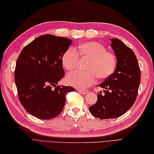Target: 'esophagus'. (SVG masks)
<instances>
[{"label":"esophagus","instance_id":"34e87169","mask_svg":"<svg viewBox=\"0 0 154 154\" xmlns=\"http://www.w3.org/2000/svg\"><path fill=\"white\" fill-rule=\"evenodd\" d=\"M78 91H79V92L81 93V94H87L88 92H89V91H88L87 89H78Z\"/></svg>","mask_w":154,"mask_h":154}]
</instances>
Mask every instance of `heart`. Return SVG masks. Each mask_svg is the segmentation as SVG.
I'll return each mask as SVG.
<instances>
[{
  "instance_id": "heart-1",
  "label": "heart",
  "mask_w": 154,
  "mask_h": 154,
  "mask_svg": "<svg viewBox=\"0 0 154 154\" xmlns=\"http://www.w3.org/2000/svg\"><path fill=\"white\" fill-rule=\"evenodd\" d=\"M78 58L87 59L84 65L85 71H74L66 77V81L72 86L85 88L99 80L109 78L116 67V57L106 51L105 47L96 42H87L79 44L73 50L69 48L61 56L62 67L69 72L76 67Z\"/></svg>"
}]
</instances>
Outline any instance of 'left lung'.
I'll list each match as a JSON object with an SVG mask.
<instances>
[{"label": "left lung", "mask_w": 154, "mask_h": 154, "mask_svg": "<svg viewBox=\"0 0 154 154\" xmlns=\"http://www.w3.org/2000/svg\"><path fill=\"white\" fill-rule=\"evenodd\" d=\"M110 46L116 57L112 75L99 87L97 101L89 107L91 113L101 120L118 118L126 113L135 102L140 83V69L134 51L117 38H111Z\"/></svg>", "instance_id": "8db88e82"}]
</instances>
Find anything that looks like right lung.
Wrapping results in <instances>:
<instances>
[{"label": "right lung", "mask_w": 154, "mask_h": 154, "mask_svg": "<svg viewBox=\"0 0 154 154\" xmlns=\"http://www.w3.org/2000/svg\"><path fill=\"white\" fill-rule=\"evenodd\" d=\"M70 39L45 34L35 38L20 54L14 79L19 100L27 112L42 120L60 114L71 87L57 85L65 75L61 59Z\"/></svg>", "instance_id": "right-lung-1"}]
</instances>
